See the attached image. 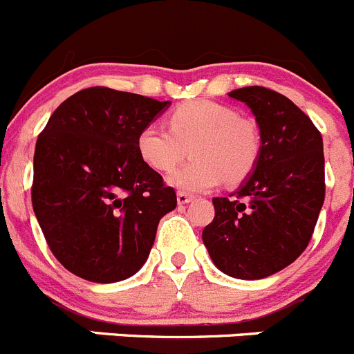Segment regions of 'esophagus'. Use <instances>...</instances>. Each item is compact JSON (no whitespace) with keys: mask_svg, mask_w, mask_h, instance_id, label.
<instances>
[{"mask_svg":"<svg viewBox=\"0 0 354 354\" xmlns=\"http://www.w3.org/2000/svg\"><path fill=\"white\" fill-rule=\"evenodd\" d=\"M192 199H194V196H188V194H185V192H178L176 194L178 204H188Z\"/></svg>","mask_w":354,"mask_h":354,"instance_id":"obj_1","label":"esophagus"}]
</instances>
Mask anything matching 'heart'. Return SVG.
I'll list each match as a JSON object with an SVG mask.
<instances>
[{
	"mask_svg": "<svg viewBox=\"0 0 354 354\" xmlns=\"http://www.w3.org/2000/svg\"><path fill=\"white\" fill-rule=\"evenodd\" d=\"M190 145L194 160L167 176V183L185 194L213 190L223 178L243 181L259 160L262 141L255 122L209 99L185 102L169 115V129L147 124L136 138L138 155L155 171L176 166Z\"/></svg>",
	"mask_w": 354,
	"mask_h": 354,
	"instance_id": "b5f03b06",
	"label": "heart"
}]
</instances>
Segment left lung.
I'll return each instance as SVG.
<instances>
[{
    "mask_svg": "<svg viewBox=\"0 0 354 354\" xmlns=\"http://www.w3.org/2000/svg\"><path fill=\"white\" fill-rule=\"evenodd\" d=\"M229 97L244 102L260 129L252 174L229 197H214L204 246L223 274L262 279L295 262L311 241L325 201V157L318 129L288 97L243 87Z\"/></svg>",
    "mask_w": 354,
    "mask_h": 354,
    "instance_id": "8db88e82",
    "label": "left lung"
}]
</instances>
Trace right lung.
<instances>
[{
    "mask_svg": "<svg viewBox=\"0 0 354 354\" xmlns=\"http://www.w3.org/2000/svg\"><path fill=\"white\" fill-rule=\"evenodd\" d=\"M108 87L73 94L38 136L31 199L55 259L92 283H117L147 262L174 188L136 150L141 127L169 108Z\"/></svg>",
    "mask_w": 354,
    "mask_h": 354,
    "instance_id": "obj_1",
    "label": "right lung"
}]
</instances>
